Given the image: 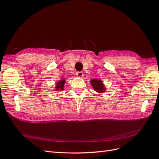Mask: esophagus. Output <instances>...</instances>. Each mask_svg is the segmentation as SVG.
Returning <instances> with one entry per match:
<instances>
[{
  "label": "esophagus",
  "mask_w": 159,
  "mask_h": 159,
  "mask_svg": "<svg viewBox=\"0 0 159 159\" xmlns=\"http://www.w3.org/2000/svg\"><path fill=\"white\" fill-rule=\"evenodd\" d=\"M76 75H77V76L79 77V78H81V77L84 75V73H83V71H77Z\"/></svg>",
  "instance_id": "1"
}]
</instances>
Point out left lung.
<instances>
[{"label":"left lung","mask_w":159,"mask_h":159,"mask_svg":"<svg viewBox=\"0 0 159 159\" xmlns=\"http://www.w3.org/2000/svg\"><path fill=\"white\" fill-rule=\"evenodd\" d=\"M91 84L92 85L93 89L98 93H103L105 91L103 84L102 81L94 79L91 81Z\"/></svg>","instance_id":"8db88e82"}]
</instances>
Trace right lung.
I'll list each match as a JSON object with an SVG mask.
<instances>
[{
  "instance_id": "right-lung-1",
  "label": "right lung",
  "mask_w": 159,
  "mask_h": 159,
  "mask_svg": "<svg viewBox=\"0 0 159 159\" xmlns=\"http://www.w3.org/2000/svg\"><path fill=\"white\" fill-rule=\"evenodd\" d=\"M65 81L66 80H60L59 82H57L56 84V91H58V90H62L64 89V85L65 84Z\"/></svg>"
}]
</instances>
